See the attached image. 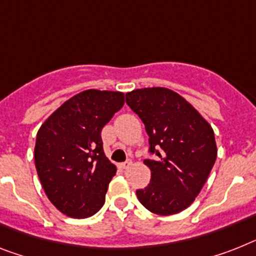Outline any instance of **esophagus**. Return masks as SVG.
Here are the masks:
<instances>
[{
	"label": "esophagus",
	"instance_id": "esophagus-1",
	"mask_svg": "<svg viewBox=\"0 0 256 256\" xmlns=\"http://www.w3.org/2000/svg\"><path fill=\"white\" fill-rule=\"evenodd\" d=\"M130 164H132V162L126 161V162H123V164H119L118 166H119V168H122V170H126V168H130Z\"/></svg>",
	"mask_w": 256,
	"mask_h": 256
}]
</instances>
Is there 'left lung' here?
Listing matches in <instances>:
<instances>
[{"label": "left lung", "instance_id": "left-lung-1", "mask_svg": "<svg viewBox=\"0 0 256 256\" xmlns=\"http://www.w3.org/2000/svg\"><path fill=\"white\" fill-rule=\"evenodd\" d=\"M126 102L145 124L149 153L144 164L150 183L136 195L148 210L170 216L191 206L206 184L217 157L212 126L178 92L166 88H137Z\"/></svg>", "mask_w": 256, "mask_h": 256}]
</instances>
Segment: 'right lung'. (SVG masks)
<instances>
[{
	"instance_id": "obj_1",
	"label": "right lung",
	"mask_w": 256,
	"mask_h": 256,
	"mask_svg": "<svg viewBox=\"0 0 256 256\" xmlns=\"http://www.w3.org/2000/svg\"><path fill=\"white\" fill-rule=\"evenodd\" d=\"M123 104V92L85 90L62 103L38 130L34 158L40 183L66 216L86 218L104 204L116 166L106 157L100 132Z\"/></svg>"
}]
</instances>
